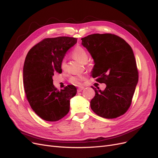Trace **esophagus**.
Returning <instances> with one entry per match:
<instances>
[{
	"label": "esophagus",
	"instance_id": "esophagus-1",
	"mask_svg": "<svg viewBox=\"0 0 158 158\" xmlns=\"http://www.w3.org/2000/svg\"><path fill=\"white\" fill-rule=\"evenodd\" d=\"M84 89V86H81V87H79L78 88V92H81V91H82V89Z\"/></svg>",
	"mask_w": 158,
	"mask_h": 158
}]
</instances>
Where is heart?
I'll return each instance as SVG.
<instances>
[{"instance_id":"heart-1","label":"heart","mask_w":158,"mask_h":158,"mask_svg":"<svg viewBox=\"0 0 158 158\" xmlns=\"http://www.w3.org/2000/svg\"><path fill=\"white\" fill-rule=\"evenodd\" d=\"M72 56H73L74 59L80 61V63H82L83 64L86 63L89 59V56L86 51H85L84 48H82V47H80V46L76 47V48L73 50V52H72ZM60 66L63 70H65L66 69V63L65 60H63L62 61ZM84 79H85V76L78 75V76H73V77L70 78V81L73 84H80L81 82H82V80Z\"/></svg>"}]
</instances>
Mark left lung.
<instances>
[{
    "mask_svg": "<svg viewBox=\"0 0 158 158\" xmlns=\"http://www.w3.org/2000/svg\"><path fill=\"white\" fill-rule=\"evenodd\" d=\"M81 40L94 60L92 77L106 84L103 91L93 87L95 95L90 102L91 109L106 118L123 115L131 106L138 81L131 47L111 33H95Z\"/></svg>",
    "mask_w": 158,
    "mask_h": 158,
    "instance_id": "obj_1",
    "label": "left lung"
}]
</instances>
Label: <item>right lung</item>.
<instances>
[{
    "instance_id": "1",
    "label": "right lung",
    "mask_w": 158,
    "mask_h": 158,
    "mask_svg": "<svg viewBox=\"0 0 158 158\" xmlns=\"http://www.w3.org/2000/svg\"><path fill=\"white\" fill-rule=\"evenodd\" d=\"M77 39L70 37L45 38L27 52L23 69V88L28 102L38 116L47 121H57L68 114L70 99L76 88L68 85L57 89L52 76L62 73L61 63L66 51Z\"/></svg>"
}]
</instances>
